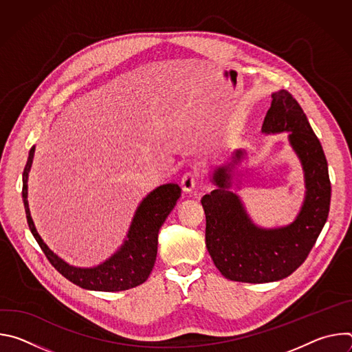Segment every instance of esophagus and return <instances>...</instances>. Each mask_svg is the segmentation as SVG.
Segmentation results:
<instances>
[{
	"mask_svg": "<svg viewBox=\"0 0 352 352\" xmlns=\"http://www.w3.org/2000/svg\"><path fill=\"white\" fill-rule=\"evenodd\" d=\"M199 171L193 170V171H188L184 174L182 179H181V186L185 192H190L195 189V186L197 185L199 182Z\"/></svg>",
	"mask_w": 352,
	"mask_h": 352,
	"instance_id": "esophagus-1",
	"label": "esophagus"
}]
</instances>
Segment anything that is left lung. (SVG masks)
Returning a JSON list of instances; mask_svg holds the SVG:
<instances>
[{
	"instance_id": "obj_1",
	"label": "left lung",
	"mask_w": 352,
	"mask_h": 352,
	"mask_svg": "<svg viewBox=\"0 0 352 352\" xmlns=\"http://www.w3.org/2000/svg\"><path fill=\"white\" fill-rule=\"evenodd\" d=\"M272 97L262 131H289V142L304 166L307 197L292 224L262 230L252 224L238 196L228 190L231 167L214 173L217 189L200 200L206 214V248L220 273L232 281L269 283L288 277L308 258L329 216L331 185L323 147L288 90ZM242 155L236 150L235 162Z\"/></svg>"
}]
</instances>
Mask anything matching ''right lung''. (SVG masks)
Instances as JSON below:
<instances>
[{"label":"right lung","instance_id":"right-lung-1","mask_svg":"<svg viewBox=\"0 0 352 352\" xmlns=\"http://www.w3.org/2000/svg\"><path fill=\"white\" fill-rule=\"evenodd\" d=\"M33 155L34 146L30 148L23 170L22 197L29 228L48 262L67 280L86 289L124 291L144 283L156 262L159 230L181 196V188L177 184H167L150 192L138 208L128 239L118 252L97 267L78 269L67 265L63 259L54 255L34 228L28 205V175L33 162Z\"/></svg>","mask_w":352,"mask_h":352}]
</instances>
